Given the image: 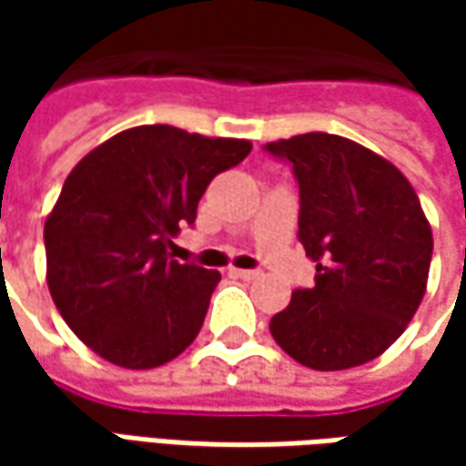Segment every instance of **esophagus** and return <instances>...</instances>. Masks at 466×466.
Segmentation results:
<instances>
[{"label":"esophagus","instance_id":"1","mask_svg":"<svg viewBox=\"0 0 466 466\" xmlns=\"http://www.w3.org/2000/svg\"><path fill=\"white\" fill-rule=\"evenodd\" d=\"M233 275L241 279H257L261 275L259 269H233Z\"/></svg>","mask_w":466,"mask_h":466}]
</instances>
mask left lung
<instances>
[{"instance_id":"8db88e82","label":"left lung","mask_w":466,"mask_h":466,"mask_svg":"<svg viewBox=\"0 0 466 466\" xmlns=\"http://www.w3.org/2000/svg\"><path fill=\"white\" fill-rule=\"evenodd\" d=\"M261 150L293 166L298 241L316 261L313 285L298 288L269 331L313 370L363 366L425 296L433 236L420 199L389 160L345 137L311 132Z\"/></svg>"}]
</instances>
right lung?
<instances>
[{
	"instance_id": "1",
	"label": "right lung",
	"mask_w": 466,
	"mask_h": 466,
	"mask_svg": "<svg viewBox=\"0 0 466 466\" xmlns=\"http://www.w3.org/2000/svg\"><path fill=\"white\" fill-rule=\"evenodd\" d=\"M251 153L168 124L135 127L85 155L44 228L46 279L69 329L108 363L157 368L194 342L220 272L173 259L209 181Z\"/></svg>"
}]
</instances>
